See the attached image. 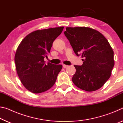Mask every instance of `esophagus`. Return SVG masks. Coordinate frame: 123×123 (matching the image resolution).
Returning a JSON list of instances; mask_svg holds the SVG:
<instances>
[{
  "label": "esophagus",
  "instance_id": "esophagus-1",
  "mask_svg": "<svg viewBox=\"0 0 123 123\" xmlns=\"http://www.w3.org/2000/svg\"><path fill=\"white\" fill-rule=\"evenodd\" d=\"M68 67V65H66V64H63V67L64 68H67Z\"/></svg>",
  "mask_w": 123,
  "mask_h": 123
}]
</instances>
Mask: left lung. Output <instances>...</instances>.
Wrapping results in <instances>:
<instances>
[{
    "mask_svg": "<svg viewBox=\"0 0 123 123\" xmlns=\"http://www.w3.org/2000/svg\"><path fill=\"white\" fill-rule=\"evenodd\" d=\"M82 66L74 65L72 81L82 90L100 88L111 76L114 65L113 51L107 39L98 31L88 27L66 28L64 32Z\"/></svg>",
    "mask_w": 123,
    "mask_h": 123,
    "instance_id": "left-lung-1",
    "label": "left lung"
}]
</instances>
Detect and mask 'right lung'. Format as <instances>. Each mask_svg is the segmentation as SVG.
<instances>
[{
    "label": "right lung",
    "instance_id": "right-lung-1",
    "mask_svg": "<svg viewBox=\"0 0 123 123\" xmlns=\"http://www.w3.org/2000/svg\"><path fill=\"white\" fill-rule=\"evenodd\" d=\"M63 26L38 30L23 39L17 49L14 62L16 71L23 86L31 92L40 93L54 86L61 64L45 63L54 40L61 34Z\"/></svg>",
    "mask_w": 123,
    "mask_h": 123
}]
</instances>
